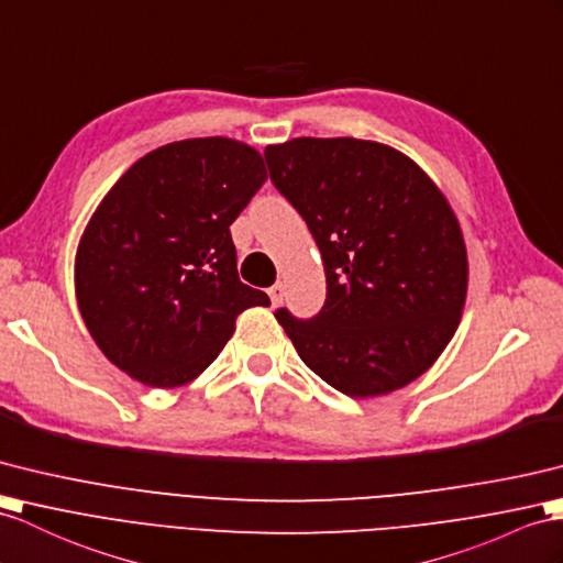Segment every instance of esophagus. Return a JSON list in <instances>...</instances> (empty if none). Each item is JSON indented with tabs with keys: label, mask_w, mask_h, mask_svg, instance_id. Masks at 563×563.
Here are the masks:
<instances>
[{
	"label": "esophagus",
	"mask_w": 563,
	"mask_h": 563,
	"mask_svg": "<svg viewBox=\"0 0 563 563\" xmlns=\"http://www.w3.org/2000/svg\"><path fill=\"white\" fill-rule=\"evenodd\" d=\"M267 294H269L272 306H279L282 298H284V286H282V284H274Z\"/></svg>",
	"instance_id": "1"
}]
</instances>
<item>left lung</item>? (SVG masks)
Here are the masks:
<instances>
[{"instance_id":"8db88e82","label":"left lung","mask_w":563,"mask_h":563,"mask_svg":"<svg viewBox=\"0 0 563 563\" xmlns=\"http://www.w3.org/2000/svg\"><path fill=\"white\" fill-rule=\"evenodd\" d=\"M265 159L324 263L314 318L274 312L300 361L355 399L406 387L446 349L468 289L446 198L413 159L369 141L294 139Z\"/></svg>"}]
</instances>
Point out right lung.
<instances>
[{
	"label": "right lung",
	"instance_id": "obj_1",
	"mask_svg": "<svg viewBox=\"0 0 563 563\" xmlns=\"http://www.w3.org/2000/svg\"><path fill=\"white\" fill-rule=\"evenodd\" d=\"M267 181L253 147L190 139L139 159L95 210L76 253V298L119 369L172 389L208 367L245 308L269 306L239 279L229 227Z\"/></svg>",
	"mask_w": 563,
	"mask_h": 563
}]
</instances>
